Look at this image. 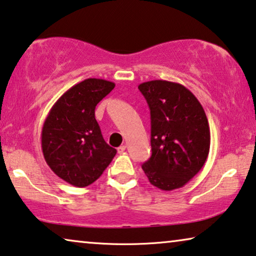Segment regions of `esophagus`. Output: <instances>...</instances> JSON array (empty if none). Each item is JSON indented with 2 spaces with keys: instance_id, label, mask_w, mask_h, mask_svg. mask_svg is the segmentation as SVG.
<instances>
[{
  "instance_id": "obj_1",
  "label": "esophagus",
  "mask_w": 256,
  "mask_h": 256,
  "mask_svg": "<svg viewBox=\"0 0 256 256\" xmlns=\"http://www.w3.org/2000/svg\"><path fill=\"white\" fill-rule=\"evenodd\" d=\"M126 148H127L126 146H120L119 148H118V152H119V154H124V151H126Z\"/></svg>"
}]
</instances>
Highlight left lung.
Here are the masks:
<instances>
[{
  "mask_svg": "<svg viewBox=\"0 0 256 256\" xmlns=\"http://www.w3.org/2000/svg\"><path fill=\"white\" fill-rule=\"evenodd\" d=\"M151 116V151L142 168L162 190L186 184L203 168L210 149V128L198 98L184 85L150 80L138 85Z\"/></svg>",
  "mask_w": 256,
  "mask_h": 256,
  "instance_id": "obj_1",
  "label": "left lung"
}]
</instances>
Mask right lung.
Masks as SVG:
<instances>
[{
    "label": "right lung",
    "mask_w": 256,
    "mask_h": 256,
    "mask_svg": "<svg viewBox=\"0 0 256 256\" xmlns=\"http://www.w3.org/2000/svg\"><path fill=\"white\" fill-rule=\"evenodd\" d=\"M114 86L110 80H84L58 98L44 122V158L52 171L72 186L94 182L116 154L105 142L94 118L97 104Z\"/></svg>",
    "instance_id": "right-lung-1"
}]
</instances>
